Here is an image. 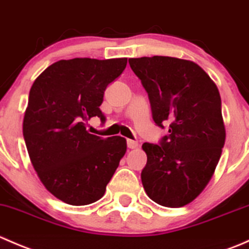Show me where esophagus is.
Masks as SVG:
<instances>
[{
  "instance_id": "1",
  "label": "esophagus",
  "mask_w": 249,
  "mask_h": 249,
  "mask_svg": "<svg viewBox=\"0 0 249 249\" xmlns=\"http://www.w3.org/2000/svg\"><path fill=\"white\" fill-rule=\"evenodd\" d=\"M127 147H129L130 149H136V148L139 147V142L134 140H127Z\"/></svg>"
}]
</instances>
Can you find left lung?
Wrapping results in <instances>:
<instances>
[{
    "mask_svg": "<svg viewBox=\"0 0 249 249\" xmlns=\"http://www.w3.org/2000/svg\"><path fill=\"white\" fill-rule=\"evenodd\" d=\"M129 64L148 92L155 124L171 123L160 144H142L143 188L154 202L182 207L201 194L222 155L227 134L219 91L190 60L144 56Z\"/></svg>",
    "mask_w": 249,
    "mask_h": 249,
    "instance_id": "1",
    "label": "left lung"
}]
</instances>
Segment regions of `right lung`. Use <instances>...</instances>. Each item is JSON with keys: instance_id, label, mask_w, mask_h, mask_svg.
Instances as JSON below:
<instances>
[{"instance_id": "right-lung-1", "label": "right lung", "mask_w": 249, "mask_h": 249, "mask_svg": "<svg viewBox=\"0 0 249 249\" xmlns=\"http://www.w3.org/2000/svg\"><path fill=\"white\" fill-rule=\"evenodd\" d=\"M126 64V57L60 60L30 89L22 123L30 160L48 192L65 203L101 199L126 153L124 137L101 139L87 131L92 117L105 122V90Z\"/></svg>"}]
</instances>
